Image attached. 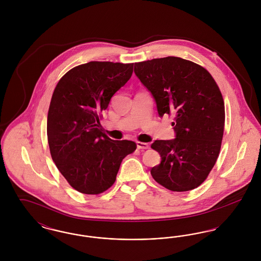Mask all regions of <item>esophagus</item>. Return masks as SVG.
I'll use <instances>...</instances> for the list:
<instances>
[{"mask_svg":"<svg viewBox=\"0 0 261 261\" xmlns=\"http://www.w3.org/2000/svg\"><path fill=\"white\" fill-rule=\"evenodd\" d=\"M137 148L139 149H149V144L148 143H142V142H137Z\"/></svg>","mask_w":261,"mask_h":261,"instance_id":"34e87169","label":"esophagus"}]
</instances>
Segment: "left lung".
<instances>
[{
  "instance_id": "left-lung-1",
  "label": "left lung",
  "mask_w": 261,
  "mask_h": 261,
  "mask_svg": "<svg viewBox=\"0 0 261 261\" xmlns=\"http://www.w3.org/2000/svg\"><path fill=\"white\" fill-rule=\"evenodd\" d=\"M134 72L150 92L159 115L173 114L175 138L155 140L162 162L150 169L166 189L186 192L199 187L219 155L225 108L211 73L195 62L177 57L136 62Z\"/></svg>"
}]
</instances>
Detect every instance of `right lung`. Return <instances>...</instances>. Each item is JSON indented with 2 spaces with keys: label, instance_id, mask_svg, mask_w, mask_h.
<instances>
[{
  "label": "right lung",
  "instance_id": "right-lung-1",
  "mask_svg": "<svg viewBox=\"0 0 261 261\" xmlns=\"http://www.w3.org/2000/svg\"><path fill=\"white\" fill-rule=\"evenodd\" d=\"M134 63L90 62L62 76L50 99L47 135L58 169L76 191L98 195L112 186L122 160L136 149L101 132L100 112L133 73Z\"/></svg>",
  "mask_w": 261,
  "mask_h": 261
}]
</instances>
